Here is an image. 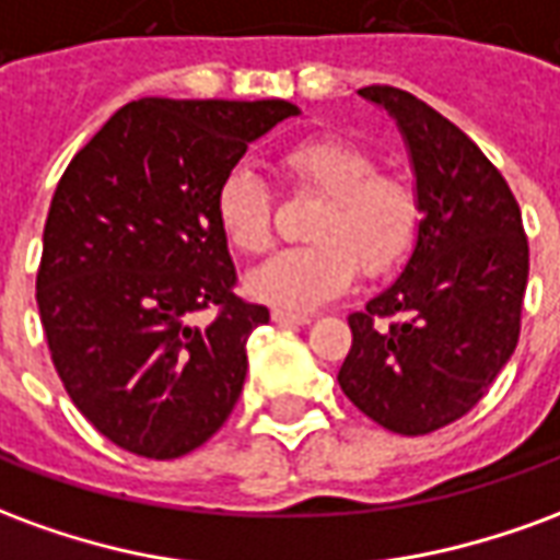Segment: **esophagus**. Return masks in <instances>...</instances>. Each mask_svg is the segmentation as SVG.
Segmentation results:
<instances>
[{"instance_id":"34e87169","label":"esophagus","mask_w":560,"mask_h":560,"mask_svg":"<svg viewBox=\"0 0 560 560\" xmlns=\"http://www.w3.org/2000/svg\"><path fill=\"white\" fill-rule=\"evenodd\" d=\"M272 320L279 327H305V324H312L308 315H293V312H284V308H272Z\"/></svg>"}]
</instances>
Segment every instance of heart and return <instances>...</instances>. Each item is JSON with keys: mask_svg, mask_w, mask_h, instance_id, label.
<instances>
[{"mask_svg": "<svg viewBox=\"0 0 560 560\" xmlns=\"http://www.w3.org/2000/svg\"><path fill=\"white\" fill-rule=\"evenodd\" d=\"M281 171L296 188L320 195L308 240L248 272L245 291L291 312H312L348 291L357 264L384 276L408 255L420 197L405 176L381 173L377 159L345 138H308L281 152ZM215 215L224 236L245 255L272 243V195L257 173L236 167L219 185Z\"/></svg>", "mask_w": 560, "mask_h": 560, "instance_id": "obj_1", "label": "heart"}]
</instances>
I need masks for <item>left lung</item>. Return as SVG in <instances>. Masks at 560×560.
Segmentation results:
<instances>
[{"label":"left lung","mask_w":560,"mask_h":560,"mask_svg":"<svg viewBox=\"0 0 560 560\" xmlns=\"http://www.w3.org/2000/svg\"><path fill=\"white\" fill-rule=\"evenodd\" d=\"M360 95L399 128L422 219L399 279L348 317L339 384L377 425L429 434L465 417L516 351L528 240L504 176L465 131L411 92Z\"/></svg>","instance_id":"left-lung-1"}]
</instances>
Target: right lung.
I'll use <instances>...</instances> for the list:
<instances>
[{
	"instance_id": "1",
	"label": "right lung",
	"mask_w": 560,
	"mask_h": 560,
	"mask_svg": "<svg viewBox=\"0 0 560 560\" xmlns=\"http://www.w3.org/2000/svg\"><path fill=\"white\" fill-rule=\"evenodd\" d=\"M291 102L140 98L116 110L56 185L38 315L78 411L116 446L179 458L231 417L245 345L269 320L236 300L221 179ZM221 304L209 328L190 324Z\"/></svg>"
}]
</instances>
